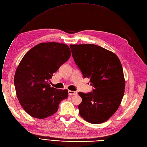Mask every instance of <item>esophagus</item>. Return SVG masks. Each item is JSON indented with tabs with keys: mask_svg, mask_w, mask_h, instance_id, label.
<instances>
[{
	"mask_svg": "<svg viewBox=\"0 0 147 147\" xmlns=\"http://www.w3.org/2000/svg\"><path fill=\"white\" fill-rule=\"evenodd\" d=\"M68 94L69 95H77V92L76 91H69Z\"/></svg>",
	"mask_w": 147,
	"mask_h": 147,
	"instance_id": "esophagus-1",
	"label": "esophagus"
}]
</instances>
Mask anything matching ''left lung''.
Instances as JSON below:
<instances>
[{
  "instance_id": "8db88e82",
  "label": "left lung",
  "mask_w": 147,
  "mask_h": 147,
  "mask_svg": "<svg viewBox=\"0 0 147 147\" xmlns=\"http://www.w3.org/2000/svg\"><path fill=\"white\" fill-rule=\"evenodd\" d=\"M72 57L84 78L90 79L92 92H79L80 115L86 121H107L118 109L125 82L121 63L111 51L94 44L70 45Z\"/></svg>"
}]
</instances>
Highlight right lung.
I'll return each mask as SVG.
<instances>
[{
	"instance_id": "1",
	"label": "right lung",
	"mask_w": 147,
	"mask_h": 147,
	"mask_svg": "<svg viewBox=\"0 0 147 147\" xmlns=\"http://www.w3.org/2000/svg\"><path fill=\"white\" fill-rule=\"evenodd\" d=\"M70 56L67 45L52 42L36 45L22 59L14 83L19 103L29 115L38 119L49 117L68 96V90L51 87L49 82Z\"/></svg>"
}]
</instances>
